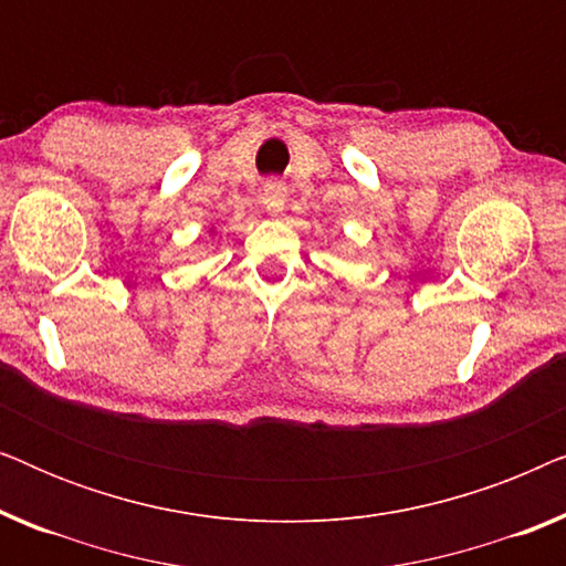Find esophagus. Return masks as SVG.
Here are the masks:
<instances>
[{
  "label": "esophagus",
  "mask_w": 566,
  "mask_h": 566,
  "mask_svg": "<svg viewBox=\"0 0 566 566\" xmlns=\"http://www.w3.org/2000/svg\"><path fill=\"white\" fill-rule=\"evenodd\" d=\"M285 200H289V188L277 180H268L265 188H262V203H265L268 211L277 216L283 211Z\"/></svg>",
  "instance_id": "1"
}]
</instances>
